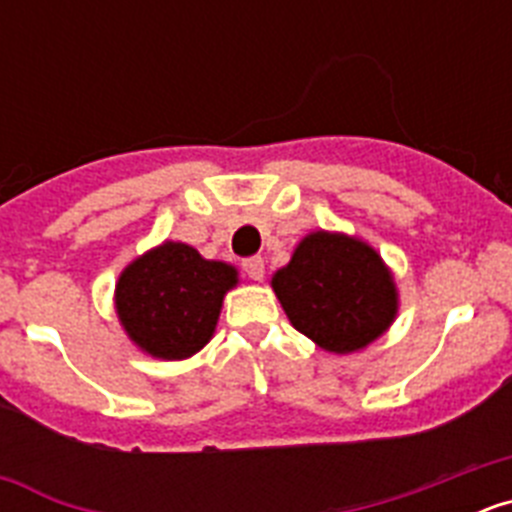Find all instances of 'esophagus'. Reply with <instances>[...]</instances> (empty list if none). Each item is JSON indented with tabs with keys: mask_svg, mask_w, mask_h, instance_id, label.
<instances>
[{
	"mask_svg": "<svg viewBox=\"0 0 512 512\" xmlns=\"http://www.w3.org/2000/svg\"><path fill=\"white\" fill-rule=\"evenodd\" d=\"M243 269H246V274L253 279V282H261L266 274L264 259H261V256H253V259L243 261Z\"/></svg>",
	"mask_w": 512,
	"mask_h": 512,
	"instance_id": "34e87169",
	"label": "esophagus"
}]
</instances>
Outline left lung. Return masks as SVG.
Returning a JSON list of instances; mask_svg holds the SVG:
<instances>
[{"label": "left lung", "instance_id": "8db88e82", "mask_svg": "<svg viewBox=\"0 0 512 512\" xmlns=\"http://www.w3.org/2000/svg\"><path fill=\"white\" fill-rule=\"evenodd\" d=\"M271 289L289 323L328 354H354L395 323V274L379 251L348 233L312 230L274 271Z\"/></svg>", "mask_w": 512, "mask_h": 512}]
</instances>
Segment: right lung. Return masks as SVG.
I'll use <instances>...</instances> for the list:
<instances>
[{
  "instance_id": "obj_1",
  "label": "right lung",
  "mask_w": 512,
  "mask_h": 512,
  "mask_svg": "<svg viewBox=\"0 0 512 512\" xmlns=\"http://www.w3.org/2000/svg\"><path fill=\"white\" fill-rule=\"evenodd\" d=\"M238 269L182 241L148 248L120 271L115 312L125 336L151 359L184 361L215 336Z\"/></svg>"
}]
</instances>
